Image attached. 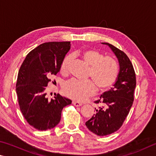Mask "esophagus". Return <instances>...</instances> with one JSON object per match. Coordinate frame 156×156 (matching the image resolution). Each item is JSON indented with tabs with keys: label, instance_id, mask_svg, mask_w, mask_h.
<instances>
[{
	"label": "esophagus",
	"instance_id": "esophagus-1",
	"mask_svg": "<svg viewBox=\"0 0 156 156\" xmlns=\"http://www.w3.org/2000/svg\"><path fill=\"white\" fill-rule=\"evenodd\" d=\"M73 104L75 105V106H76V107H80V106H81V105H82V103H80V102H79V101H73Z\"/></svg>",
	"mask_w": 156,
	"mask_h": 156
}]
</instances>
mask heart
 I'll return each mask as SVG.
<instances>
[{
    "instance_id": "obj_1",
    "label": "heart",
    "mask_w": 156,
    "mask_h": 156,
    "mask_svg": "<svg viewBox=\"0 0 156 156\" xmlns=\"http://www.w3.org/2000/svg\"><path fill=\"white\" fill-rule=\"evenodd\" d=\"M78 55L90 67L88 76L92 81L70 80L64 84L62 89L68 97L82 101L92 96L96 88L99 92L110 89L118 78L119 70L115 60L111 57H105L102 53L94 49H86ZM72 58L71 55H68L63 60L60 67L62 73L68 72Z\"/></svg>"
}]
</instances>
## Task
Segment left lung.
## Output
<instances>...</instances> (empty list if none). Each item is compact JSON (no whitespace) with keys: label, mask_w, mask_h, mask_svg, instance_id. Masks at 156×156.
Segmentation results:
<instances>
[{"label":"left lung","mask_w":156,"mask_h":156,"mask_svg":"<svg viewBox=\"0 0 156 156\" xmlns=\"http://www.w3.org/2000/svg\"><path fill=\"white\" fill-rule=\"evenodd\" d=\"M101 44L108 46L118 59L119 76L113 87L95 101L103 106L95 108L97 112L86 122V125L92 133L103 136L116 132L122 126L133 104L136 80L133 65L127 55L110 44Z\"/></svg>","instance_id":"obj_1"}]
</instances>
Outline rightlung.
<instances>
[{"mask_svg": "<svg viewBox=\"0 0 156 156\" xmlns=\"http://www.w3.org/2000/svg\"><path fill=\"white\" fill-rule=\"evenodd\" d=\"M70 45V42L43 43L29 52L19 70L16 90L21 112L37 130L58 125L63 108L72 103L59 94L51 100L46 97V87L60 70Z\"/></svg>", "mask_w": 156, "mask_h": 156, "instance_id": "1", "label": "right lung"}]
</instances>
